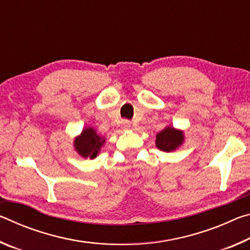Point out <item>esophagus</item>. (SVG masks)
Segmentation results:
<instances>
[{"mask_svg": "<svg viewBox=\"0 0 250 250\" xmlns=\"http://www.w3.org/2000/svg\"><path fill=\"white\" fill-rule=\"evenodd\" d=\"M131 126V122L129 120H124L122 121V128L124 129H130Z\"/></svg>", "mask_w": 250, "mask_h": 250, "instance_id": "34e87169", "label": "esophagus"}]
</instances>
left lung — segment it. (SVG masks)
Listing matches in <instances>:
<instances>
[{
	"mask_svg": "<svg viewBox=\"0 0 250 250\" xmlns=\"http://www.w3.org/2000/svg\"><path fill=\"white\" fill-rule=\"evenodd\" d=\"M183 140L184 135L182 131L173 129L171 126H167V128L156 134L155 143L158 149H160L161 151L170 152L175 150L177 146H180Z\"/></svg>",
	"mask_w": 250,
	"mask_h": 250,
	"instance_id": "1",
	"label": "left lung"
}]
</instances>
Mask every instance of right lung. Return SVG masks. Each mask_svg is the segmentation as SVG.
Returning <instances> with one entry per match:
<instances>
[{
    "instance_id": "1",
    "label": "right lung",
    "mask_w": 250,
    "mask_h": 250,
    "mask_svg": "<svg viewBox=\"0 0 250 250\" xmlns=\"http://www.w3.org/2000/svg\"><path fill=\"white\" fill-rule=\"evenodd\" d=\"M104 143V139L99 137L92 128L83 130L82 134L75 140V149L83 158L95 159L100 147Z\"/></svg>"
}]
</instances>
